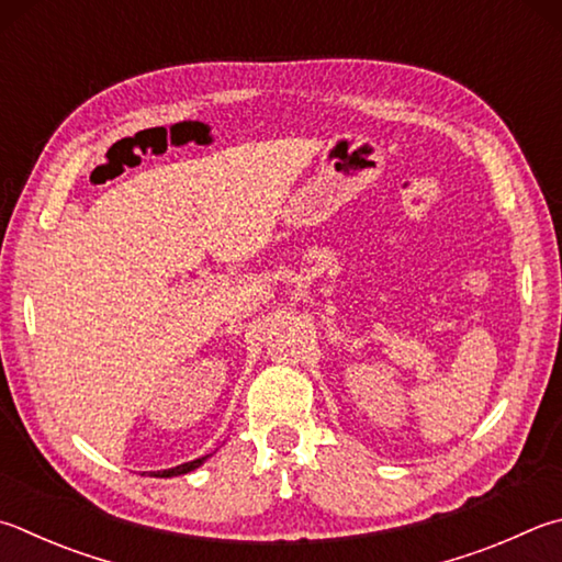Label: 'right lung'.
Segmentation results:
<instances>
[{"instance_id":"right-lung-1","label":"right lung","mask_w":562,"mask_h":562,"mask_svg":"<svg viewBox=\"0 0 562 562\" xmlns=\"http://www.w3.org/2000/svg\"><path fill=\"white\" fill-rule=\"evenodd\" d=\"M209 457H211V454H206V457H199V459H193V462H187V464H179V467H175V469H165V472H157L155 476H179V474L193 472V469L201 467L203 462H206Z\"/></svg>"}]
</instances>
